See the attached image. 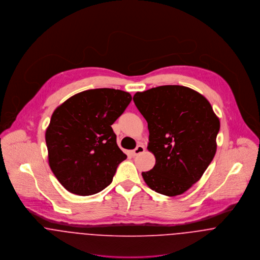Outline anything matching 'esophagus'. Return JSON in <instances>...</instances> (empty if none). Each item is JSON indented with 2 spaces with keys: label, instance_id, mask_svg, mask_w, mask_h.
Segmentation results:
<instances>
[{
  "label": "esophagus",
  "instance_id": "esophagus-1",
  "mask_svg": "<svg viewBox=\"0 0 260 260\" xmlns=\"http://www.w3.org/2000/svg\"><path fill=\"white\" fill-rule=\"evenodd\" d=\"M144 149H145V148H144V146L143 144H139V145L133 150V155L136 156V155H138V154L144 152Z\"/></svg>",
  "mask_w": 260,
  "mask_h": 260
}]
</instances>
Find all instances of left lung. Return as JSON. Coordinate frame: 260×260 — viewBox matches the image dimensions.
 <instances>
[{"label":"left lung","mask_w":260,"mask_h":260,"mask_svg":"<svg viewBox=\"0 0 260 260\" xmlns=\"http://www.w3.org/2000/svg\"><path fill=\"white\" fill-rule=\"evenodd\" d=\"M147 121V149L155 156L145 183L168 197L182 194L202 176L216 152L219 118L200 92L182 86L152 87L134 95Z\"/></svg>","instance_id":"obj_1"}]
</instances>
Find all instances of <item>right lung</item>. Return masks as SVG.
Returning <instances> with one entry per match:
<instances>
[{"instance_id": "obj_1", "label": "right lung", "mask_w": 260, "mask_h": 260, "mask_svg": "<svg viewBox=\"0 0 260 260\" xmlns=\"http://www.w3.org/2000/svg\"><path fill=\"white\" fill-rule=\"evenodd\" d=\"M131 101L126 91L94 88L71 96L55 110L46 131L49 165L68 191L91 196L111 184L126 158L112 124Z\"/></svg>"}]
</instances>
